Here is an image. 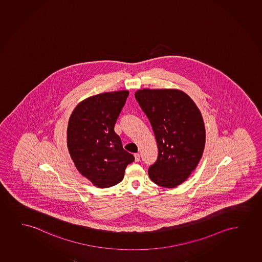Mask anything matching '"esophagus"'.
<instances>
[{
  "instance_id": "34e87169",
  "label": "esophagus",
  "mask_w": 262,
  "mask_h": 262,
  "mask_svg": "<svg viewBox=\"0 0 262 262\" xmlns=\"http://www.w3.org/2000/svg\"><path fill=\"white\" fill-rule=\"evenodd\" d=\"M134 157H135V162H140V154H135V155H134Z\"/></svg>"
}]
</instances>
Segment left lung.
Masks as SVG:
<instances>
[{
  "mask_svg": "<svg viewBox=\"0 0 262 262\" xmlns=\"http://www.w3.org/2000/svg\"><path fill=\"white\" fill-rule=\"evenodd\" d=\"M135 98L149 120L158 157L148 169L154 183L173 188L189 177L204 152L205 128L199 109L179 90H140Z\"/></svg>",
  "mask_w": 262,
  "mask_h": 262,
  "instance_id": "8db88e82",
  "label": "left lung"
}]
</instances>
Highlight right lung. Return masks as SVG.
<instances>
[{
  "label": "right lung",
  "instance_id": "1",
  "mask_svg": "<svg viewBox=\"0 0 262 262\" xmlns=\"http://www.w3.org/2000/svg\"><path fill=\"white\" fill-rule=\"evenodd\" d=\"M128 96L127 91L92 96L78 104L69 118L70 157L79 172L99 188L121 182L134 161L114 129Z\"/></svg>",
  "mask_w": 262,
  "mask_h": 262
}]
</instances>
